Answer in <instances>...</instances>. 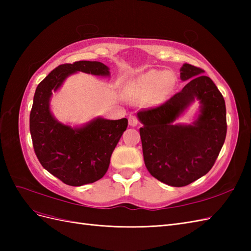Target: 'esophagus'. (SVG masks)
<instances>
[{
	"label": "esophagus",
	"mask_w": 251,
	"mask_h": 251,
	"mask_svg": "<svg viewBox=\"0 0 251 251\" xmlns=\"http://www.w3.org/2000/svg\"><path fill=\"white\" fill-rule=\"evenodd\" d=\"M128 125H130L131 126H136L138 125V119L136 116H130V118H128Z\"/></svg>",
	"instance_id": "1"
}]
</instances>
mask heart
Listing matches in <instances>:
<instances>
[{
	"label": "heart",
	"instance_id": "b5f03b06",
	"mask_svg": "<svg viewBox=\"0 0 251 251\" xmlns=\"http://www.w3.org/2000/svg\"><path fill=\"white\" fill-rule=\"evenodd\" d=\"M174 82L175 78L169 72L149 71L136 78L134 90L140 96L150 97L155 95V100L161 101L170 93Z\"/></svg>",
	"mask_w": 251,
	"mask_h": 251
}]
</instances>
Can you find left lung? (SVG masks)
<instances>
[{"label": "left lung", "mask_w": 251, "mask_h": 251, "mask_svg": "<svg viewBox=\"0 0 251 251\" xmlns=\"http://www.w3.org/2000/svg\"><path fill=\"white\" fill-rule=\"evenodd\" d=\"M203 73L184 64L180 77L190 79L184 88L158 107L137 113L144 163L151 176L171 186H185L206 175L225 141V100ZM195 99L201 103L199 118L192 125L175 124Z\"/></svg>", "instance_id": "left-lung-1"}]
</instances>
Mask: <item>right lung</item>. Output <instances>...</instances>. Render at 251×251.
<instances>
[{
    "instance_id": "add662e5",
    "label": "right lung",
    "mask_w": 251,
    "mask_h": 251,
    "mask_svg": "<svg viewBox=\"0 0 251 251\" xmlns=\"http://www.w3.org/2000/svg\"><path fill=\"white\" fill-rule=\"evenodd\" d=\"M78 71L110 76L109 68L100 62L79 60L58 66L37 86L29 120L33 149L43 168L71 186L93 183L104 176L113 151L127 126L126 118L98 117L83 126L71 127L53 117L52 92Z\"/></svg>"
}]
</instances>
